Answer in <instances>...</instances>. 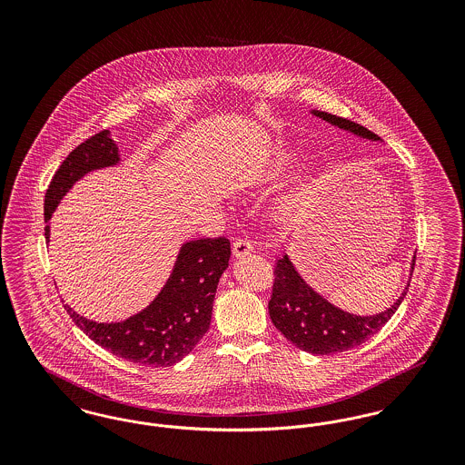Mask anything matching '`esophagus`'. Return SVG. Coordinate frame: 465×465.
<instances>
[{
	"label": "esophagus",
	"mask_w": 465,
	"mask_h": 465,
	"mask_svg": "<svg viewBox=\"0 0 465 465\" xmlns=\"http://www.w3.org/2000/svg\"><path fill=\"white\" fill-rule=\"evenodd\" d=\"M252 249H254V245H252L251 241H247V239H237V241L233 242V256H235V258H241V256H245V254L252 252Z\"/></svg>",
	"instance_id": "34e87169"
}]
</instances>
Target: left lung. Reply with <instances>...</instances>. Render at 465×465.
Listing matches in <instances>:
<instances>
[{"label": "left lung", "instance_id": "1", "mask_svg": "<svg viewBox=\"0 0 465 465\" xmlns=\"http://www.w3.org/2000/svg\"><path fill=\"white\" fill-rule=\"evenodd\" d=\"M312 113L332 125H338L340 129L378 141L375 133L368 131L366 127L355 124L349 118H341L324 111ZM273 275L275 279L272 288V298L268 302L272 322L292 345L305 352L317 355L345 352L364 343L389 322V319L396 313L408 291L406 288L402 296H399L398 302L391 309L371 317H361L336 309L321 294H317L313 289L307 286V282L298 275V272L289 262L288 254L277 260Z\"/></svg>", "mask_w": 465, "mask_h": 465}]
</instances>
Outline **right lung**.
Segmentation results:
<instances>
[{
  "instance_id": "obj_1",
  "label": "right lung",
  "mask_w": 465,
  "mask_h": 465,
  "mask_svg": "<svg viewBox=\"0 0 465 465\" xmlns=\"http://www.w3.org/2000/svg\"><path fill=\"white\" fill-rule=\"evenodd\" d=\"M118 148L108 131L78 144L52 177L45 193V222L67 190L94 169L114 165ZM50 226H45L48 241ZM230 241L200 239L181 247L171 279L148 309L124 322H94L64 305L73 322L103 349L141 366H173L190 354L209 330L213 303L230 260Z\"/></svg>"
}]
</instances>
